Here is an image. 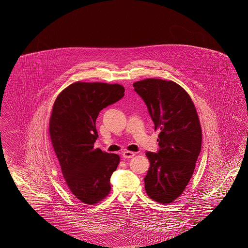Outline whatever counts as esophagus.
<instances>
[{
	"label": "esophagus",
	"mask_w": 248,
	"mask_h": 248,
	"mask_svg": "<svg viewBox=\"0 0 248 248\" xmlns=\"http://www.w3.org/2000/svg\"><path fill=\"white\" fill-rule=\"evenodd\" d=\"M123 157L124 158V159H130V158H132V157H134L136 154L135 153H133V152H128V151H125V152H124L123 153Z\"/></svg>",
	"instance_id": "obj_1"
}]
</instances>
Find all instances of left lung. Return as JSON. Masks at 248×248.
Here are the masks:
<instances>
[{
	"label": "left lung",
	"instance_id": "obj_1",
	"mask_svg": "<svg viewBox=\"0 0 248 248\" xmlns=\"http://www.w3.org/2000/svg\"><path fill=\"white\" fill-rule=\"evenodd\" d=\"M158 130V154L146 153L150 168L145 189L151 199L170 203L181 195L193 174L201 152L202 128L189 94L177 83L145 79L133 83Z\"/></svg>",
	"mask_w": 248,
	"mask_h": 248
}]
</instances>
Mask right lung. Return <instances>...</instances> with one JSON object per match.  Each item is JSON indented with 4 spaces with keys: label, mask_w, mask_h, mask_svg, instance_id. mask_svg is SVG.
<instances>
[{
    "label": "right lung",
    "mask_w": 248,
    "mask_h": 248,
    "mask_svg": "<svg viewBox=\"0 0 248 248\" xmlns=\"http://www.w3.org/2000/svg\"><path fill=\"white\" fill-rule=\"evenodd\" d=\"M124 95L118 83L76 82L58 95L50 117L49 134L65 183L86 204L103 200L120 157L94 149L99 111Z\"/></svg>",
    "instance_id": "right-lung-1"
}]
</instances>
